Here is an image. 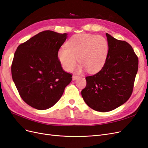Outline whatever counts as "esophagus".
<instances>
[{"label": "esophagus", "mask_w": 148, "mask_h": 148, "mask_svg": "<svg viewBox=\"0 0 148 148\" xmlns=\"http://www.w3.org/2000/svg\"><path fill=\"white\" fill-rule=\"evenodd\" d=\"M78 77L77 75H73V77H72V79H73V81H74V80L77 79V78Z\"/></svg>", "instance_id": "obj_1"}]
</instances>
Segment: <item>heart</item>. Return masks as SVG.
I'll list each match as a JSON object with an SVG mask.
<instances>
[{
    "instance_id": "heart-1",
    "label": "heart",
    "mask_w": 148,
    "mask_h": 148,
    "mask_svg": "<svg viewBox=\"0 0 148 148\" xmlns=\"http://www.w3.org/2000/svg\"><path fill=\"white\" fill-rule=\"evenodd\" d=\"M66 47L58 51V59L66 71L73 69L78 59L82 64L78 69V71L86 69L88 73H97L104 65L109 52L106 38L90 34L73 35L66 42Z\"/></svg>"
}]
</instances>
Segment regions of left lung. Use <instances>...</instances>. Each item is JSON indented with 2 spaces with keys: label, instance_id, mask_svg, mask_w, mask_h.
I'll list each match as a JSON object with an SVG mask.
<instances>
[{
  "label": "left lung",
  "instance_id": "left-lung-1",
  "mask_svg": "<svg viewBox=\"0 0 148 148\" xmlns=\"http://www.w3.org/2000/svg\"><path fill=\"white\" fill-rule=\"evenodd\" d=\"M109 52L101 71L86 77L82 96L93 110L106 112L126 102L131 96L138 69V58L132 47L106 33Z\"/></svg>",
  "mask_w": 148,
  "mask_h": 148
}]
</instances>
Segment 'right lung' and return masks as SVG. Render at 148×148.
<instances>
[{
    "label": "right lung",
    "mask_w": 148,
    "mask_h": 148,
    "mask_svg": "<svg viewBox=\"0 0 148 148\" xmlns=\"http://www.w3.org/2000/svg\"><path fill=\"white\" fill-rule=\"evenodd\" d=\"M66 33L44 31L17 47L12 64V76L21 97L38 110L56 104L72 79L58 59V51Z\"/></svg>",
    "instance_id": "add662e5"
}]
</instances>
